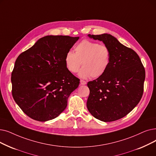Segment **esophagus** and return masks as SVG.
<instances>
[{
	"mask_svg": "<svg viewBox=\"0 0 156 156\" xmlns=\"http://www.w3.org/2000/svg\"><path fill=\"white\" fill-rule=\"evenodd\" d=\"M80 84L81 85H86L87 84V82H85V81H84V80H80Z\"/></svg>",
	"mask_w": 156,
	"mask_h": 156,
	"instance_id": "34e87169",
	"label": "esophagus"
}]
</instances>
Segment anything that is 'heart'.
I'll use <instances>...</instances> for the list:
<instances>
[{
    "mask_svg": "<svg viewBox=\"0 0 156 156\" xmlns=\"http://www.w3.org/2000/svg\"><path fill=\"white\" fill-rule=\"evenodd\" d=\"M74 51H68L65 55L66 68L72 73L79 72L82 78H99L105 73L110 64L111 52L108 47L98 43L83 40L74 47Z\"/></svg>",
    "mask_w": 156,
    "mask_h": 156,
    "instance_id": "b5f03b06",
    "label": "heart"
}]
</instances>
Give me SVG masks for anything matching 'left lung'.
I'll use <instances>...</instances> for the list:
<instances>
[{
    "mask_svg": "<svg viewBox=\"0 0 156 156\" xmlns=\"http://www.w3.org/2000/svg\"><path fill=\"white\" fill-rule=\"evenodd\" d=\"M109 48L110 64L105 73L88 82V110L103 122L119 120L131 112L142 97L145 71L138 54L108 34H88Z\"/></svg>",
    "mask_w": 156,
    "mask_h": 156,
    "instance_id": "1",
    "label": "left lung"
}]
</instances>
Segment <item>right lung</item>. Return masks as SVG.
Returning a JSON list of instances; mask_svg holds the SVG:
<instances>
[{
    "mask_svg": "<svg viewBox=\"0 0 156 156\" xmlns=\"http://www.w3.org/2000/svg\"><path fill=\"white\" fill-rule=\"evenodd\" d=\"M79 38L46 36L16 58L11 74L12 95L31 119L52 120L66 108L80 80L67 70L64 58Z\"/></svg>",
    "mask_w": 156,
    "mask_h": 156,
    "instance_id": "1",
    "label": "right lung"
}]
</instances>
